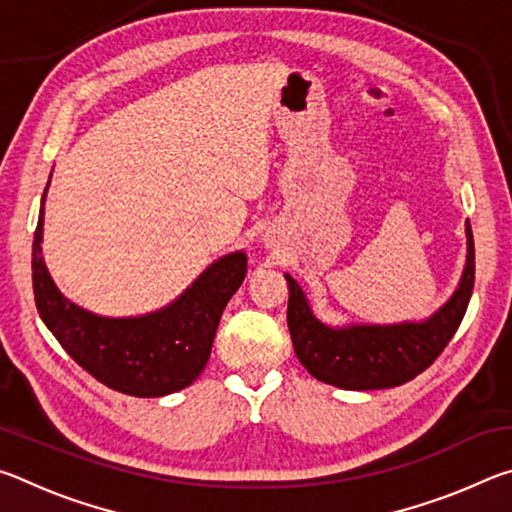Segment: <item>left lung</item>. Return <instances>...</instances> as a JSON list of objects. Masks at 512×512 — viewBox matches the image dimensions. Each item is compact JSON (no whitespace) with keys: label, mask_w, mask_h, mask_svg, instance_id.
<instances>
[{"label":"left lung","mask_w":512,"mask_h":512,"mask_svg":"<svg viewBox=\"0 0 512 512\" xmlns=\"http://www.w3.org/2000/svg\"><path fill=\"white\" fill-rule=\"evenodd\" d=\"M467 264L447 305L422 323L352 325L334 329L309 311L305 293L287 275V323L298 359L311 375L345 391H375L406 384L427 370L452 341L474 289V239L467 223Z\"/></svg>","instance_id":"obj_1"}]
</instances>
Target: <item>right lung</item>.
<instances>
[{
  "mask_svg": "<svg viewBox=\"0 0 512 512\" xmlns=\"http://www.w3.org/2000/svg\"><path fill=\"white\" fill-rule=\"evenodd\" d=\"M40 239L42 210L31 253L33 296L49 332L83 370L112 391L133 397L176 393L201 375L223 309L246 277L244 253L221 257L192 289L155 314L101 318L60 296L42 262Z\"/></svg>",
  "mask_w": 512,
  "mask_h": 512,
  "instance_id": "obj_1",
  "label": "right lung"
}]
</instances>
